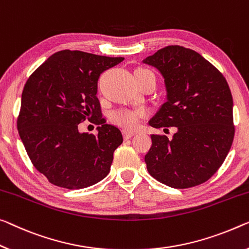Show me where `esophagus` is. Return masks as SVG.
<instances>
[{"label":"esophagus","instance_id":"1","mask_svg":"<svg viewBox=\"0 0 249 249\" xmlns=\"http://www.w3.org/2000/svg\"><path fill=\"white\" fill-rule=\"evenodd\" d=\"M133 135H135V132H133V131H130V130H127V129L124 130V139H130V138L133 137Z\"/></svg>","mask_w":249,"mask_h":249}]
</instances>
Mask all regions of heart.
<instances>
[{"instance_id": "1", "label": "heart", "mask_w": 249, "mask_h": 249, "mask_svg": "<svg viewBox=\"0 0 249 249\" xmlns=\"http://www.w3.org/2000/svg\"><path fill=\"white\" fill-rule=\"evenodd\" d=\"M135 72H150L147 69L138 68ZM143 117V111L141 110L119 109L111 114V121L124 129H135L139 124L140 119Z\"/></svg>"}]
</instances>
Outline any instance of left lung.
I'll list each match as a JSON object with an SVG mask.
<instances>
[{"mask_svg":"<svg viewBox=\"0 0 249 249\" xmlns=\"http://www.w3.org/2000/svg\"><path fill=\"white\" fill-rule=\"evenodd\" d=\"M161 72L167 102L149 122L176 127L173 139L151 135L144 156L152 177L185 189L207 181L231 150L235 136L232 97L223 73L191 49L168 45L143 61Z\"/></svg>","mask_w":249,"mask_h":249,"instance_id":"1","label":"left lung"}]
</instances>
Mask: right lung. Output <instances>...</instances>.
Masks as SVG:
<instances>
[{
	"mask_svg": "<svg viewBox=\"0 0 249 249\" xmlns=\"http://www.w3.org/2000/svg\"><path fill=\"white\" fill-rule=\"evenodd\" d=\"M124 58L82 51L54 53L29 76L22 92L18 130L33 166L53 185L82 189L109 174L121 130L101 121L98 80ZM87 119L98 133L81 134Z\"/></svg>",
	"mask_w": 249,
	"mask_h": 249,
	"instance_id": "right-lung-1",
	"label": "right lung"
}]
</instances>
